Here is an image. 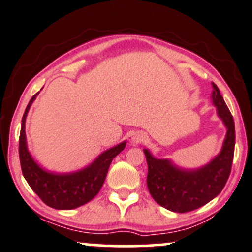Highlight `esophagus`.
I'll list each match as a JSON object with an SVG mask.
<instances>
[{
    "label": "esophagus",
    "mask_w": 252,
    "mask_h": 252,
    "mask_svg": "<svg viewBox=\"0 0 252 252\" xmlns=\"http://www.w3.org/2000/svg\"><path fill=\"white\" fill-rule=\"evenodd\" d=\"M145 138L146 137L143 132H136L135 135L131 137V143L133 144V145H138V144L143 143L144 140H145Z\"/></svg>",
    "instance_id": "1"
}]
</instances>
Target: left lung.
I'll return each instance as SVG.
<instances>
[{"label": "left lung", "instance_id": "1", "mask_svg": "<svg viewBox=\"0 0 252 252\" xmlns=\"http://www.w3.org/2000/svg\"><path fill=\"white\" fill-rule=\"evenodd\" d=\"M212 103L227 132L218 156L205 166L184 169L170 159H158L144 149L149 173L147 188L153 199L165 209L186 213L199 209L216 198L229 177L235 147V124L216 84L212 83Z\"/></svg>", "mask_w": 252, "mask_h": 252}]
</instances>
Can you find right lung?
Masks as SVG:
<instances>
[{
    "mask_svg": "<svg viewBox=\"0 0 252 252\" xmlns=\"http://www.w3.org/2000/svg\"><path fill=\"white\" fill-rule=\"evenodd\" d=\"M39 92L32 96L22 119L19 136V160L26 182L46 205L56 210H72L89 203L98 194L105 182L114 158L122 152L126 142L117 144L102 152L85 168L71 173H54L42 168L33 159L28 149L25 121L30 107Z\"/></svg>",
    "mask_w": 252,
    "mask_h": 252,
    "instance_id": "obj_1",
    "label": "right lung"
}]
</instances>
